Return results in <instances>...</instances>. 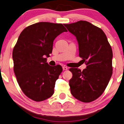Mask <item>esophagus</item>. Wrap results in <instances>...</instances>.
I'll list each match as a JSON object with an SVG mask.
<instances>
[{
    "instance_id": "1",
    "label": "esophagus",
    "mask_w": 124,
    "mask_h": 124,
    "mask_svg": "<svg viewBox=\"0 0 124 124\" xmlns=\"http://www.w3.org/2000/svg\"><path fill=\"white\" fill-rule=\"evenodd\" d=\"M67 69L68 68L66 67V66H63V70H67Z\"/></svg>"
}]
</instances>
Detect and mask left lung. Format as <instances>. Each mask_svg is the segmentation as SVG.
I'll return each instance as SVG.
<instances>
[{"mask_svg": "<svg viewBox=\"0 0 124 124\" xmlns=\"http://www.w3.org/2000/svg\"><path fill=\"white\" fill-rule=\"evenodd\" d=\"M78 43L79 56L86 64L82 71L71 68L69 81L71 94L84 102H92L104 92L112 74V51L102 29L90 22L64 24Z\"/></svg>", "mask_w": 124, "mask_h": 124, "instance_id": "8db88e82", "label": "left lung"}]
</instances>
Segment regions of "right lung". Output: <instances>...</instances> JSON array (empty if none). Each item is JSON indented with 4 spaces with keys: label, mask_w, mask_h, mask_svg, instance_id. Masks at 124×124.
<instances>
[{
    "label": "right lung",
    "mask_w": 124,
    "mask_h": 124,
    "mask_svg": "<svg viewBox=\"0 0 124 124\" xmlns=\"http://www.w3.org/2000/svg\"><path fill=\"white\" fill-rule=\"evenodd\" d=\"M67 32L62 24L39 22L25 28L13 51L14 72L23 93L35 101L48 99L54 93L61 66H50L47 58L52 52L53 40Z\"/></svg>",
    "instance_id": "right-lung-1"
}]
</instances>
